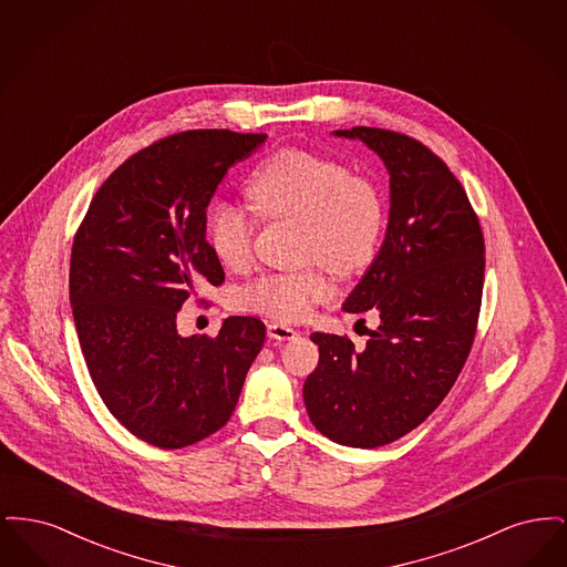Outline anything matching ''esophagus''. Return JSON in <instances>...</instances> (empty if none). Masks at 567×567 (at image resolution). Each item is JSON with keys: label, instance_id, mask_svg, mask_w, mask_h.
I'll use <instances>...</instances> for the list:
<instances>
[{"label": "esophagus", "instance_id": "1", "mask_svg": "<svg viewBox=\"0 0 567 567\" xmlns=\"http://www.w3.org/2000/svg\"><path fill=\"white\" fill-rule=\"evenodd\" d=\"M268 336L274 340H293L297 336L296 329L289 324L270 323L268 324Z\"/></svg>", "mask_w": 567, "mask_h": 567}]
</instances>
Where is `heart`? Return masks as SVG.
Segmentation results:
<instances>
[{
  "mask_svg": "<svg viewBox=\"0 0 567 567\" xmlns=\"http://www.w3.org/2000/svg\"><path fill=\"white\" fill-rule=\"evenodd\" d=\"M248 197L264 220L299 223V259L323 261L351 276L377 257L386 223L384 193L374 178L347 163L287 148L264 163L248 181ZM257 218L231 202H218L208 216V238L223 266L240 270L252 259ZM333 296L321 264L296 271H271L244 289L243 306L282 323L312 317Z\"/></svg>",
  "mask_w": 567,
  "mask_h": 567,
  "instance_id": "obj_1",
  "label": "heart"
}]
</instances>
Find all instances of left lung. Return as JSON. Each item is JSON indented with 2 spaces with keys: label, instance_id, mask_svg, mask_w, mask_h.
<instances>
[{
  "label": "left lung",
  "instance_id": "8db88e82",
  "mask_svg": "<svg viewBox=\"0 0 567 567\" xmlns=\"http://www.w3.org/2000/svg\"><path fill=\"white\" fill-rule=\"evenodd\" d=\"M336 135L365 142L391 174L384 243L344 303L377 315L378 329L361 349L312 333L319 365L303 402L329 440L377 449L419 427L461 374L481 315L485 238L467 193L425 144L378 127Z\"/></svg>",
  "mask_w": 567,
  "mask_h": 567
}]
</instances>
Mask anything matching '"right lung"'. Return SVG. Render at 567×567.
I'll return each instance as SVG.
<instances>
[{"instance_id":"1","label":"right lung","mask_w":567,"mask_h":567,"mask_svg":"<svg viewBox=\"0 0 567 567\" xmlns=\"http://www.w3.org/2000/svg\"><path fill=\"white\" fill-rule=\"evenodd\" d=\"M266 134L189 130L121 163L76 229L70 303L91 380L121 425L157 449H185L234 414L266 324L229 317L215 338H181L176 315L225 271L206 210L234 163Z\"/></svg>"}]
</instances>
